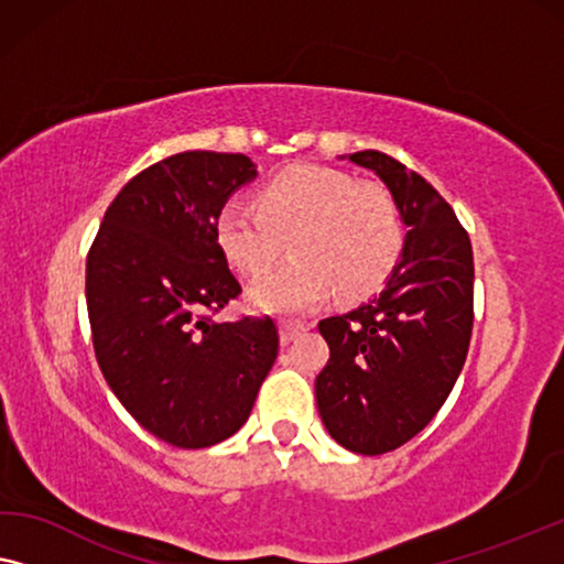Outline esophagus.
<instances>
[{"label": "esophagus", "mask_w": 564, "mask_h": 564, "mask_svg": "<svg viewBox=\"0 0 564 564\" xmlns=\"http://www.w3.org/2000/svg\"><path fill=\"white\" fill-rule=\"evenodd\" d=\"M306 332V324L304 322H291V319H283L281 322V343L289 345L296 339L299 335H304Z\"/></svg>", "instance_id": "esophagus-1"}]
</instances>
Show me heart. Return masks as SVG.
<instances>
[{"label": "heart", "instance_id": "obj_1", "mask_svg": "<svg viewBox=\"0 0 564 564\" xmlns=\"http://www.w3.org/2000/svg\"><path fill=\"white\" fill-rule=\"evenodd\" d=\"M217 242L229 263L260 275L283 256L293 260L252 283L250 301L271 314L308 312L332 293L360 301L378 291L401 260V206L388 188L360 184L327 165H289L260 188L217 214Z\"/></svg>", "mask_w": 564, "mask_h": 564}]
</instances>
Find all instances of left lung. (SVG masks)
Returning a JSON list of instances; mask_svg holds the SVG:
<instances>
[{
	"label": "left lung",
	"mask_w": 564,
	"mask_h": 564,
	"mask_svg": "<svg viewBox=\"0 0 564 564\" xmlns=\"http://www.w3.org/2000/svg\"><path fill=\"white\" fill-rule=\"evenodd\" d=\"M350 161L376 173L401 206L406 240L386 289L319 322L329 360L316 406L332 440L383 455L416 437L447 401L473 332V248L437 188L380 150Z\"/></svg>",
	"instance_id": "obj_1"
}]
</instances>
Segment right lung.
<instances>
[{"instance_id": "add662e5", "label": "right lung", "mask_w": 564, "mask_h": 564, "mask_svg": "<svg viewBox=\"0 0 564 564\" xmlns=\"http://www.w3.org/2000/svg\"><path fill=\"white\" fill-rule=\"evenodd\" d=\"M258 176L242 153L188 150L127 181L86 258V308L105 380L142 430L212 447L248 422L279 355L271 316L214 322L240 283L217 214Z\"/></svg>"}]
</instances>
